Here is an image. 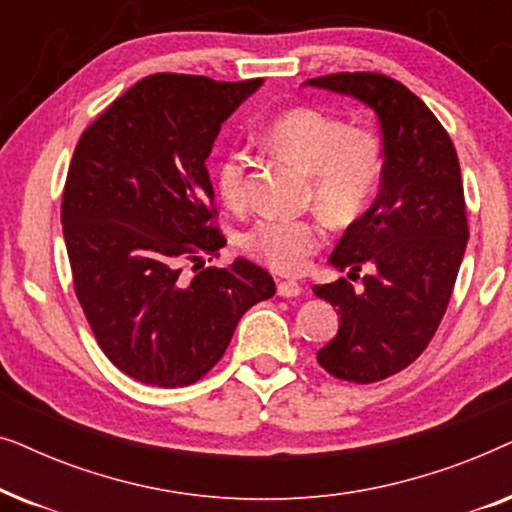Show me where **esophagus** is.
Here are the masks:
<instances>
[{"mask_svg":"<svg viewBox=\"0 0 512 512\" xmlns=\"http://www.w3.org/2000/svg\"><path fill=\"white\" fill-rule=\"evenodd\" d=\"M277 293L282 298H296V296H300V293H303V286H300L298 282H291V279H282V282H277Z\"/></svg>","mask_w":512,"mask_h":512,"instance_id":"esophagus-1","label":"esophagus"}]
</instances>
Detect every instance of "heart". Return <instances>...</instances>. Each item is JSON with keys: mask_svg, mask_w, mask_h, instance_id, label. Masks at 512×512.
<instances>
[{"mask_svg": "<svg viewBox=\"0 0 512 512\" xmlns=\"http://www.w3.org/2000/svg\"><path fill=\"white\" fill-rule=\"evenodd\" d=\"M265 142L310 174L307 200L335 226H352L366 216L380 193L387 158L375 130L347 125L326 111L296 107L268 125ZM247 170L244 151H228L216 165V191L228 207L240 209L247 202ZM324 237L319 219L268 216L244 233L242 247L272 272L300 275Z\"/></svg>", "mask_w": 512, "mask_h": 512, "instance_id": "heart-1", "label": "heart"}]
</instances>
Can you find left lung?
Masks as SVG:
<instances>
[{
  "label": "left lung",
  "instance_id": "1",
  "mask_svg": "<svg viewBox=\"0 0 512 512\" xmlns=\"http://www.w3.org/2000/svg\"><path fill=\"white\" fill-rule=\"evenodd\" d=\"M305 86L356 97L382 130L380 193L328 258L349 277L363 265L370 275L361 291L345 277L312 289L340 314L338 335L317 352L319 366L338 380L370 384L424 352L450 303L468 242L459 158L431 109L389 76L340 72Z\"/></svg>",
  "mask_w": 512,
  "mask_h": 512
}]
</instances>
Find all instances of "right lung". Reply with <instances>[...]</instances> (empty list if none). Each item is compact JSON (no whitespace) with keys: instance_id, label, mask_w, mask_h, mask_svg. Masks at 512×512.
<instances>
[{"instance_id":"obj_1","label":"right lung","mask_w":512,"mask_h":512,"mask_svg":"<svg viewBox=\"0 0 512 512\" xmlns=\"http://www.w3.org/2000/svg\"><path fill=\"white\" fill-rule=\"evenodd\" d=\"M261 83L146 76L76 144L60 209L74 291L97 345L132 380L198 382L242 314L275 296L272 277L247 258L181 275L186 261L198 268L226 244L205 160Z\"/></svg>"}]
</instances>
